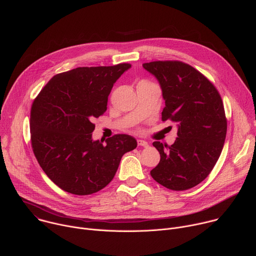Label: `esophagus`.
<instances>
[{
	"label": "esophagus",
	"mask_w": 256,
	"mask_h": 256,
	"mask_svg": "<svg viewBox=\"0 0 256 256\" xmlns=\"http://www.w3.org/2000/svg\"><path fill=\"white\" fill-rule=\"evenodd\" d=\"M137 144H138V146H144V148L148 146V144L146 140H137Z\"/></svg>",
	"instance_id": "esophagus-1"
}]
</instances>
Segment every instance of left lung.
<instances>
[{
    "label": "left lung",
    "instance_id": "left-lung-1",
    "mask_svg": "<svg viewBox=\"0 0 256 256\" xmlns=\"http://www.w3.org/2000/svg\"><path fill=\"white\" fill-rule=\"evenodd\" d=\"M144 68L158 80L165 106L162 121L178 123V138L172 146H152L160 162L152 178L172 190L192 188L203 182L222 154L226 119L222 97L208 78L182 62H152Z\"/></svg>",
    "mask_w": 256,
    "mask_h": 256
}]
</instances>
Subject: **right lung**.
Masks as SVG:
<instances>
[{
    "mask_svg": "<svg viewBox=\"0 0 256 256\" xmlns=\"http://www.w3.org/2000/svg\"><path fill=\"white\" fill-rule=\"evenodd\" d=\"M129 64L76 68L45 85L30 110V140L36 158L62 190L91 194L114 178L124 154L137 142L127 134L93 140L94 119L106 110L108 97Z\"/></svg>",
    "mask_w": 256,
    "mask_h": 256,
    "instance_id": "obj_1",
    "label": "right lung"
}]
</instances>
